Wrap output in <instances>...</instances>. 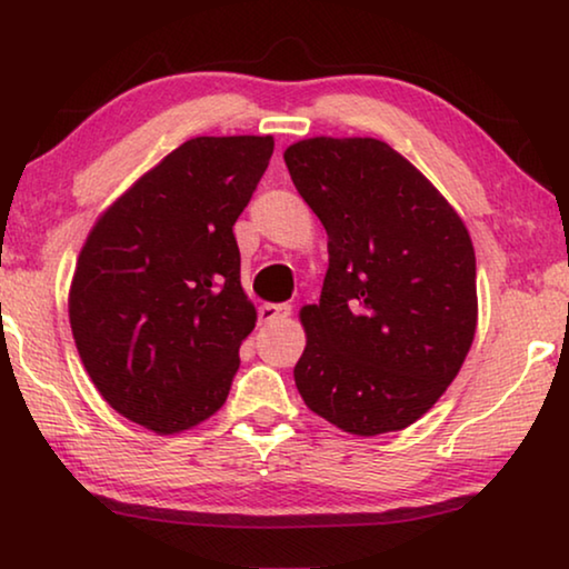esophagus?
<instances>
[{
	"mask_svg": "<svg viewBox=\"0 0 569 569\" xmlns=\"http://www.w3.org/2000/svg\"><path fill=\"white\" fill-rule=\"evenodd\" d=\"M292 312V305H261L259 308V318L261 323H279V320H284L287 316Z\"/></svg>",
	"mask_w": 569,
	"mask_h": 569,
	"instance_id": "esophagus-1",
	"label": "esophagus"
}]
</instances>
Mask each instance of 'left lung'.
<instances>
[{
  "label": "left lung",
  "instance_id": "left-lung-1",
  "mask_svg": "<svg viewBox=\"0 0 569 569\" xmlns=\"http://www.w3.org/2000/svg\"><path fill=\"white\" fill-rule=\"evenodd\" d=\"M284 163L328 233L320 302L300 310L295 385L312 413L346 433L408 428L455 382L475 339L465 220L377 138H305Z\"/></svg>",
  "mask_w": 569,
  "mask_h": 569
}]
</instances>
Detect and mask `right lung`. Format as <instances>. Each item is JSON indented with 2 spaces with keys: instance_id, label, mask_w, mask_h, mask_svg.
<instances>
[{
  "instance_id": "1",
  "label": "right lung",
  "mask_w": 569,
  "mask_h": 569,
  "mask_svg": "<svg viewBox=\"0 0 569 569\" xmlns=\"http://www.w3.org/2000/svg\"><path fill=\"white\" fill-rule=\"evenodd\" d=\"M271 151V136L192 138L138 177L81 246L69 287L81 365L148 431H189L228 398L257 326L233 226Z\"/></svg>"
}]
</instances>
